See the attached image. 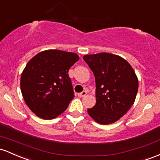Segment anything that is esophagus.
Instances as JSON below:
<instances>
[{
  "mask_svg": "<svg viewBox=\"0 0 160 160\" xmlns=\"http://www.w3.org/2000/svg\"><path fill=\"white\" fill-rule=\"evenodd\" d=\"M86 94H87V92H86L85 91H82V92L79 93V94H78V96L79 97V98H84V97L86 96Z\"/></svg>",
  "mask_w": 160,
  "mask_h": 160,
  "instance_id": "1",
  "label": "esophagus"
}]
</instances>
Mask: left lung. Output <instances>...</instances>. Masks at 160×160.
I'll list each match as a JSON object with an SVG mask.
<instances>
[{
    "mask_svg": "<svg viewBox=\"0 0 160 160\" xmlns=\"http://www.w3.org/2000/svg\"><path fill=\"white\" fill-rule=\"evenodd\" d=\"M94 73L96 104L88 109L89 116L101 125L116 122L133 105L138 79L133 68L122 57L109 53L85 55Z\"/></svg>",
    "mask_w": 160,
    "mask_h": 160,
    "instance_id": "8db88e82",
    "label": "left lung"
}]
</instances>
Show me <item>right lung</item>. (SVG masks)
Returning <instances> with one entry per match:
<instances>
[{
  "label": "right lung",
  "instance_id": "1",
  "mask_svg": "<svg viewBox=\"0 0 160 160\" xmlns=\"http://www.w3.org/2000/svg\"><path fill=\"white\" fill-rule=\"evenodd\" d=\"M78 60L75 53L47 50L28 61L21 75V92L37 116L53 119L67 109L74 98L68 72Z\"/></svg>",
  "mask_w": 160,
  "mask_h": 160
}]
</instances>
